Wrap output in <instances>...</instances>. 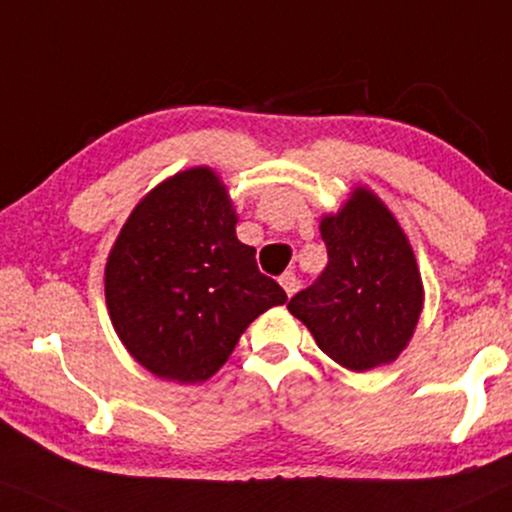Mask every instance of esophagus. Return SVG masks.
I'll use <instances>...</instances> for the list:
<instances>
[{"instance_id":"34e87169","label":"esophagus","mask_w":512,"mask_h":512,"mask_svg":"<svg viewBox=\"0 0 512 512\" xmlns=\"http://www.w3.org/2000/svg\"><path fill=\"white\" fill-rule=\"evenodd\" d=\"M280 285L287 292V296H294L296 289H299V280H296L294 273H285L280 277Z\"/></svg>"}]
</instances>
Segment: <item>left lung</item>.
Instances as JSON below:
<instances>
[{"label": "left lung", "instance_id": "8db88e82", "mask_svg": "<svg viewBox=\"0 0 512 512\" xmlns=\"http://www.w3.org/2000/svg\"><path fill=\"white\" fill-rule=\"evenodd\" d=\"M327 268L287 308L332 361L353 372L399 358L422 313V280L401 225L375 192L356 187L320 220Z\"/></svg>", "mask_w": 512, "mask_h": 512}]
</instances>
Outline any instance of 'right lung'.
Returning <instances> with one entry per match:
<instances>
[{
    "label": "right lung",
    "mask_w": 512,
    "mask_h": 512,
    "mask_svg": "<svg viewBox=\"0 0 512 512\" xmlns=\"http://www.w3.org/2000/svg\"><path fill=\"white\" fill-rule=\"evenodd\" d=\"M235 225L227 189L206 166L163 180L125 220L104 270L106 306L125 349L156 377L208 380L246 327L287 301Z\"/></svg>",
    "instance_id": "add662e5"
}]
</instances>
